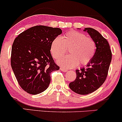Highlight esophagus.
Wrapping results in <instances>:
<instances>
[{"instance_id":"34e87169","label":"esophagus","mask_w":122,"mask_h":122,"mask_svg":"<svg viewBox=\"0 0 122 122\" xmlns=\"http://www.w3.org/2000/svg\"><path fill=\"white\" fill-rule=\"evenodd\" d=\"M60 69H61V71H63V72H67V69L64 68H63V67H61V68H60Z\"/></svg>"}]
</instances>
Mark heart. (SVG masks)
<instances>
[{
  "instance_id": "heart-1",
  "label": "heart",
  "mask_w": 122,
  "mask_h": 122,
  "mask_svg": "<svg viewBox=\"0 0 122 122\" xmlns=\"http://www.w3.org/2000/svg\"><path fill=\"white\" fill-rule=\"evenodd\" d=\"M69 49L70 55L60 59L58 64L66 68H74L76 66H85L91 62L96 51L94 40L85 34L77 31H69L61 37L52 41L50 51L55 59L61 58Z\"/></svg>"
}]
</instances>
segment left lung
<instances>
[{
  "instance_id": "left-lung-1",
  "label": "left lung",
  "mask_w": 122,
  "mask_h": 122,
  "mask_svg": "<svg viewBox=\"0 0 122 122\" xmlns=\"http://www.w3.org/2000/svg\"><path fill=\"white\" fill-rule=\"evenodd\" d=\"M85 30L95 41V54L86 67L76 70V79L69 85L72 91L81 95L92 93L102 85L107 77L112 58L107 40L93 28H86Z\"/></svg>"
}]
</instances>
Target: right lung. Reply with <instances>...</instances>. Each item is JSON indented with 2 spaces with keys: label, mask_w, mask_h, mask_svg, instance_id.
<instances>
[{
  "label": "right lung",
  "mask_w": 122,
  "mask_h": 122,
  "mask_svg": "<svg viewBox=\"0 0 122 122\" xmlns=\"http://www.w3.org/2000/svg\"><path fill=\"white\" fill-rule=\"evenodd\" d=\"M61 32L58 28L37 25L22 32L14 40L11 67L20 86L27 93L42 92L49 86L51 73L59 70L51 55L50 46Z\"/></svg>",
  "instance_id": "add662e5"
}]
</instances>
